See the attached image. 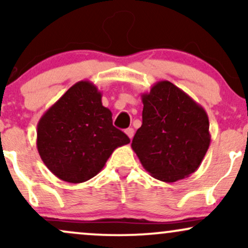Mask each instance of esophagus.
<instances>
[{
	"mask_svg": "<svg viewBox=\"0 0 248 248\" xmlns=\"http://www.w3.org/2000/svg\"><path fill=\"white\" fill-rule=\"evenodd\" d=\"M126 134H127L128 138H129L130 140H132L133 136H134V129H133V128H127V129H126Z\"/></svg>",
	"mask_w": 248,
	"mask_h": 248,
	"instance_id": "obj_1",
	"label": "esophagus"
}]
</instances>
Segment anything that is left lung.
I'll return each instance as SVG.
<instances>
[{
	"label": "left lung",
	"mask_w": 248,
	"mask_h": 248,
	"mask_svg": "<svg viewBox=\"0 0 248 248\" xmlns=\"http://www.w3.org/2000/svg\"><path fill=\"white\" fill-rule=\"evenodd\" d=\"M141 98L142 126L132 141L141 164L167 183L190 176L211 142L205 109L168 80L157 81Z\"/></svg>",
	"instance_id": "8db88e82"
}]
</instances>
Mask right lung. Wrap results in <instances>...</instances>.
Here are the masks:
<instances>
[{
	"mask_svg": "<svg viewBox=\"0 0 248 248\" xmlns=\"http://www.w3.org/2000/svg\"><path fill=\"white\" fill-rule=\"evenodd\" d=\"M93 82L78 81L39 119L37 149L59 179L82 183L101 171L112 153L130 142L113 126L112 112L102 106Z\"/></svg>",
	"mask_w": 248,
	"mask_h": 248,
	"instance_id": "obj_1",
	"label": "right lung"
}]
</instances>
